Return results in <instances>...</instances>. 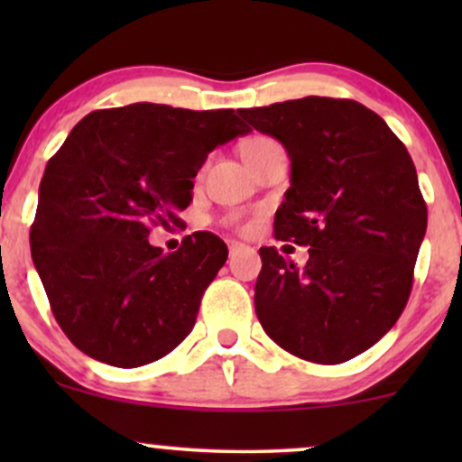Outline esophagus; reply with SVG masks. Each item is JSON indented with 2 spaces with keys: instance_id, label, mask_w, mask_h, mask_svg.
I'll return each instance as SVG.
<instances>
[{
  "instance_id": "obj_1",
  "label": "esophagus",
  "mask_w": 462,
  "mask_h": 462,
  "mask_svg": "<svg viewBox=\"0 0 462 462\" xmlns=\"http://www.w3.org/2000/svg\"><path fill=\"white\" fill-rule=\"evenodd\" d=\"M227 247H230V254H235L236 249L243 247V243H238V241H227Z\"/></svg>"
}]
</instances>
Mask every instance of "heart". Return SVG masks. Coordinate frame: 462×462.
Instances as JSON below:
<instances>
[{
	"label": "heart",
	"instance_id": "1",
	"mask_svg": "<svg viewBox=\"0 0 462 462\" xmlns=\"http://www.w3.org/2000/svg\"><path fill=\"white\" fill-rule=\"evenodd\" d=\"M267 143H272V139H267V136H254V139L245 141V145H243V156H247V153L261 150L263 145H267Z\"/></svg>",
	"mask_w": 462,
	"mask_h": 462
}]
</instances>
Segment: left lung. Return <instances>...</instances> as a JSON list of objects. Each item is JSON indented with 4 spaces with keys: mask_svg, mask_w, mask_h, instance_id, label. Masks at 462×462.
Returning a JSON list of instances; mask_svg holds the SVG:
<instances>
[{
    "mask_svg": "<svg viewBox=\"0 0 462 462\" xmlns=\"http://www.w3.org/2000/svg\"><path fill=\"white\" fill-rule=\"evenodd\" d=\"M238 115L289 153L273 230L309 247L304 267L261 247L258 321L293 356L346 363L395 326L411 295L428 226L411 153L354 99L310 95Z\"/></svg>",
    "mask_w": 462,
    "mask_h": 462,
    "instance_id": "1",
    "label": "left lung"
}]
</instances>
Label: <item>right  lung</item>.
<instances>
[{
  "mask_svg": "<svg viewBox=\"0 0 462 462\" xmlns=\"http://www.w3.org/2000/svg\"><path fill=\"white\" fill-rule=\"evenodd\" d=\"M235 110L130 104L95 110L47 162L32 261L58 326L79 352L141 367L176 349L227 247L210 232L164 254L153 226H182L193 178L217 145L247 134Z\"/></svg>",
  "mask_w": 462,
  "mask_h": 462,
  "instance_id": "right-lung-1",
  "label": "right lung"
}]
</instances>
